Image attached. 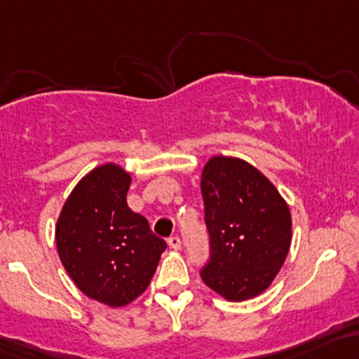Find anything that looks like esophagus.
I'll return each instance as SVG.
<instances>
[{"instance_id": "34e87169", "label": "esophagus", "mask_w": 359, "mask_h": 359, "mask_svg": "<svg viewBox=\"0 0 359 359\" xmlns=\"http://www.w3.org/2000/svg\"><path fill=\"white\" fill-rule=\"evenodd\" d=\"M168 245H170V249L173 250H179L180 245H182V242H180V238L177 237V235H173V237L168 238Z\"/></svg>"}]
</instances>
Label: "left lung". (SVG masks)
Returning <instances> with one entry per match:
<instances>
[{
    "instance_id": "left-lung-1",
    "label": "left lung",
    "mask_w": 359,
    "mask_h": 359,
    "mask_svg": "<svg viewBox=\"0 0 359 359\" xmlns=\"http://www.w3.org/2000/svg\"><path fill=\"white\" fill-rule=\"evenodd\" d=\"M210 261L201 278L224 300L269 288L291 245L286 201L266 175L233 156H212L201 175Z\"/></svg>"
}]
</instances>
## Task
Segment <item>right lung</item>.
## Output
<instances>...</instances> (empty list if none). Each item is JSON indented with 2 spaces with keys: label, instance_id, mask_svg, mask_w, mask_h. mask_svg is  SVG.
I'll return each instance as SVG.
<instances>
[{
  "label": "right lung",
  "instance_id": "right-lung-1",
  "mask_svg": "<svg viewBox=\"0 0 359 359\" xmlns=\"http://www.w3.org/2000/svg\"><path fill=\"white\" fill-rule=\"evenodd\" d=\"M131 175L116 163L86 173L66 199L56 223L57 254L88 298L124 306L148 288L161 252L148 219L128 206Z\"/></svg>",
  "mask_w": 359,
  "mask_h": 359
}]
</instances>
